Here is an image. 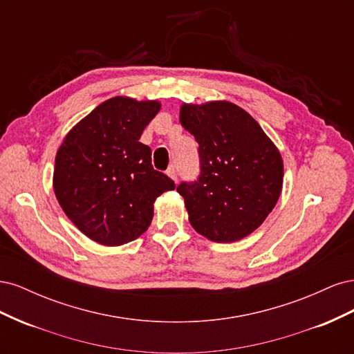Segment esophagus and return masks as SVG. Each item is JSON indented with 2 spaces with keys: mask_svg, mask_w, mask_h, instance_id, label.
<instances>
[{
  "mask_svg": "<svg viewBox=\"0 0 354 354\" xmlns=\"http://www.w3.org/2000/svg\"><path fill=\"white\" fill-rule=\"evenodd\" d=\"M167 176L174 181V183H177V169H176V167H169L168 169H167Z\"/></svg>",
  "mask_w": 354,
  "mask_h": 354,
  "instance_id": "obj_1",
  "label": "esophagus"
}]
</instances>
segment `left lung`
<instances>
[{"instance_id": "obj_1", "label": "left lung", "mask_w": 354, "mask_h": 354, "mask_svg": "<svg viewBox=\"0 0 354 354\" xmlns=\"http://www.w3.org/2000/svg\"><path fill=\"white\" fill-rule=\"evenodd\" d=\"M180 122L199 145L202 174L181 183L189 221L218 243L236 242L259 229L283 185V159L260 124L227 100L180 106Z\"/></svg>"}]
</instances>
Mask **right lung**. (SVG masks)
<instances>
[{"label": "right lung", "instance_id": "obj_1", "mask_svg": "<svg viewBox=\"0 0 354 354\" xmlns=\"http://www.w3.org/2000/svg\"><path fill=\"white\" fill-rule=\"evenodd\" d=\"M159 100L116 95L75 124L56 153L53 189L85 236L106 246L137 239L151 226L153 203L174 181L152 167L138 142Z\"/></svg>", "mask_w": 354, "mask_h": 354}]
</instances>
